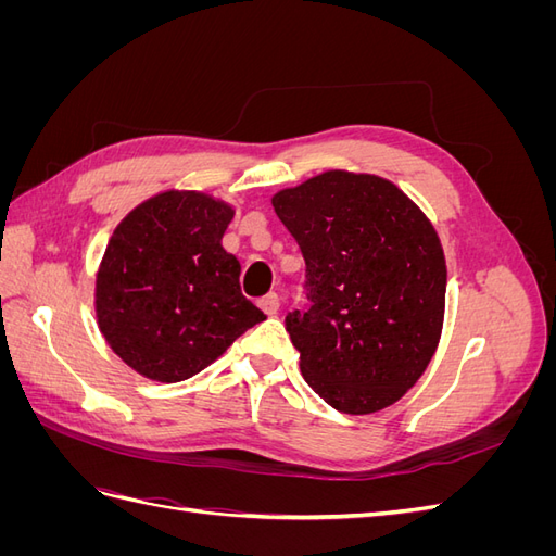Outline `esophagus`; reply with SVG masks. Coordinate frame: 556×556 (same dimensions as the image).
<instances>
[{
    "mask_svg": "<svg viewBox=\"0 0 556 556\" xmlns=\"http://www.w3.org/2000/svg\"><path fill=\"white\" fill-rule=\"evenodd\" d=\"M260 308L266 313V315H276L278 311H280V296L276 294V292H271V294H266V296H262L260 301Z\"/></svg>",
    "mask_w": 556,
    "mask_h": 556,
    "instance_id": "esophagus-1",
    "label": "esophagus"
}]
</instances>
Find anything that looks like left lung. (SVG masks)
Masks as SVG:
<instances>
[{
	"label": "left lung",
	"instance_id": "left-lung-1",
	"mask_svg": "<svg viewBox=\"0 0 556 556\" xmlns=\"http://www.w3.org/2000/svg\"><path fill=\"white\" fill-rule=\"evenodd\" d=\"M271 204L306 262L308 308L285 317L301 374L341 413L392 406L441 339L439 233L394 182L366 174H319Z\"/></svg>",
	"mask_w": 556,
	"mask_h": 556
}]
</instances>
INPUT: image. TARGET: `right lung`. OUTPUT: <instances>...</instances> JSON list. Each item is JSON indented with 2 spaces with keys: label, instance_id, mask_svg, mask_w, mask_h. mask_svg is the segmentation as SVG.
Returning <instances> with one entry per match:
<instances>
[{
  "label": "right lung",
  "instance_id": "obj_1",
  "mask_svg": "<svg viewBox=\"0 0 556 556\" xmlns=\"http://www.w3.org/2000/svg\"><path fill=\"white\" fill-rule=\"evenodd\" d=\"M231 217L208 194L164 192L115 227L97 274V319L137 374L188 380L266 319L241 294V264L220 243Z\"/></svg>",
  "mask_w": 556,
  "mask_h": 556
}]
</instances>
